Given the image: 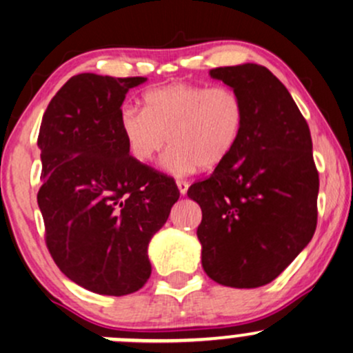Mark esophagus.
<instances>
[{
    "instance_id": "1",
    "label": "esophagus",
    "mask_w": 353,
    "mask_h": 353,
    "mask_svg": "<svg viewBox=\"0 0 353 353\" xmlns=\"http://www.w3.org/2000/svg\"><path fill=\"white\" fill-rule=\"evenodd\" d=\"M177 188H179V192L181 194H186L188 192V188H189V183L188 181H184V179H177Z\"/></svg>"
}]
</instances>
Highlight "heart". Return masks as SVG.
<instances>
[{
	"label": "heart",
	"instance_id": "b5f03b06",
	"mask_svg": "<svg viewBox=\"0 0 353 353\" xmlns=\"http://www.w3.org/2000/svg\"><path fill=\"white\" fill-rule=\"evenodd\" d=\"M143 110L123 106L118 127L135 161L148 164L167 145L164 165L170 172L189 174L214 169L233 154L242 137L247 106L228 86L176 83L148 89Z\"/></svg>",
	"mask_w": 353,
	"mask_h": 353
}]
</instances>
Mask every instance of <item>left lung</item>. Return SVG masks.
I'll return each instance as SVG.
<instances>
[{
	"instance_id": "1",
	"label": "left lung",
	"mask_w": 353,
	"mask_h": 353,
	"mask_svg": "<svg viewBox=\"0 0 353 353\" xmlns=\"http://www.w3.org/2000/svg\"><path fill=\"white\" fill-rule=\"evenodd\" d=\"M210 76L236 89L247 120L233 154L188 189L203 211V269L228 288H261L310 243L320 179L306 120L264 65L216 68Z\"/></svg>"
}]
</instances>
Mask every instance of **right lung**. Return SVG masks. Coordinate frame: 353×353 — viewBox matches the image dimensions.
I'll use <instances>...</instances> for the list:
<instances>
[{"label":"right lung","instance_id":"right-lung-1","mask_svg":"<svg viewBox=\"0 0 353 353\" xmlns=\"http://www.w3.org/2000/svg\"><path fill=\"white\" fill-rule=\"evenodd\" d=\"M145 81L77 74L40 125L47 248L62 274L98 294H132L147 283L148 242L179 199L172 177L130 155L118 127L125 94Z\"/></svg>","mask_w":353,"mask_h":353}]
</instances>
